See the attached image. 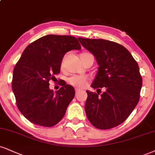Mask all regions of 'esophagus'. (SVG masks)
<instances>
[{
  "instance_id": "34e87169",
  "label": "esophagus",
  "mask_w": 155,
  "mask_h": 155,
  "mask_svg": "<svg viewBox=\"0 0 155 155\" xmlns=\"http://www.w3.org/2000/svg\"><path fill=\"white\" fill-rule=\"evenodd\" d=\"M80 91H81V90H80L79 88H75V93H76V95H77L78 93L80 92Z\"/></svg>"
}]
</instances>
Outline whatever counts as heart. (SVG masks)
<instances>
[{"instance_id": "b5f03b06", "label": "heart", "mask_w": 155, "mask_h": 155, "mask_svg": "<svg viewBox=\"0 0 155 155\" xmlns=\"http://www.w3.org/2000/svg\"><path fill=\"white\" fill-rule=\"evenodd\" d=\"M87 53H82L81 56L84 54H86ZM68 82L70 85L72 86L78 87V88H83L86 86L88 83V78L85 75H80V74H74L70 76L68 79Z\"/></svg>"}]
</instances>
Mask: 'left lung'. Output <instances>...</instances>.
Returning <instances> with one entry per match:
<instances>
[{
    "mask_svg": "<svg viewBox=\"0 0 155 155\" xmlns=\"http://www.w3.org/2000/svg\"><path fill=\"white\" fill-rule=\"evenodd\" d=\"M82 45L94 55L99 68L87 91L85 110L93 126L109 129L123 123L138 104L142 78L139 65L124 46L101 39L78 38ZM106 91L99 96L98 90Z\"/></svg>",
    "mask_w": 155,
    "mask_h": 155,
    "instance_id": "left-lung-1",
    "label": "left lung"
}]
</instances>
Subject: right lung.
<instances>
[{"label": "right lung", "instance_id": "add662e5", "mask_svg": "<svg viewBox=\"0 0 155 155\" xmlns=\"http://www.w3.org/2000/svg\"><path fill=\"white\" fill-rule=\"evenodd\" d=\"M81 49L77 38L49 34L24 49L13 70L12 89L17 107L31 123L51 127L64 117L75 94L74 87L62 81V87L54 93L49 82L60 72L64 55Z\"/></svg>", "mask_w": 155, "mask_h": 155}]
</instances>
